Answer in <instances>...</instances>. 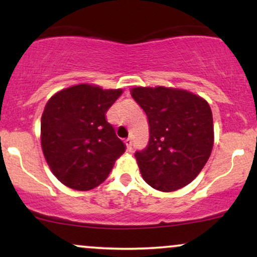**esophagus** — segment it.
Masks as SVG:
<instances>
[{
    "label": "esophagus",
    "instance_id": "1",
    "mask_svg": "<svg viewBox=\"0 0 257 257\" xmlns=\"http://www.w3.org/2000/svg\"><path fill=\"white\" fill-rule=\"evenodd\" d=\"M125 145H126V150H128V151H132V149H133V141H132V139H125Z\"/></svg>",
    "mask_w": 257,
    "mask_h": 257
}]
</instances>
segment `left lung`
Here are the masks:
<instances>
[{
    "mask_svg": "<svg viewBox=\"0 0 257 257\" xmlns=\"http://www.w3.org/2000/svg\"><path fill=\"white\" fill-rule=\"evenodd\" d=\"M132 96L145 111L150 139L135 152L143 179L172 192L197 178L214 145L213 114L204 99L187 90L138 87Z\"/></svg>",
    "mask_w": 257,
    "mask_h": 257,
    "instance_id": "obj_1",
    "label": "left lung"
}]
</instances>
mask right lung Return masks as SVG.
<instances>
[{
	"instance_id": "add662e5",
	"label": "right lung",
	"mask_w": 257,
	"mask_h": 257,
	"mask_svg": "<svg viewBox=\"0 0 257 257\" xmlns=\"http://www.w3.org/2000/svg\"><path fill=\"white\" fill-rule=\"evenodd\" d=\"M122 94L78 84L53 95L41 119V144L49 168L67 187L89 191L107 179L125 152L106 112Z\"/></svg>"
}]
</instances>
